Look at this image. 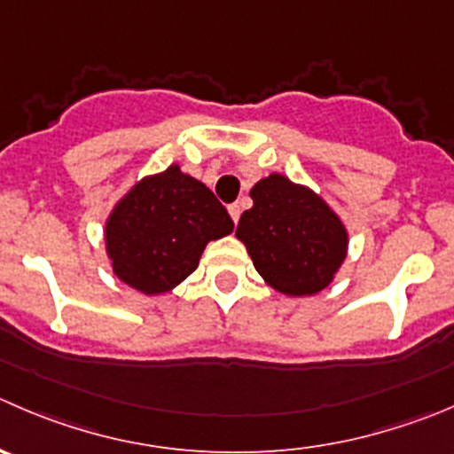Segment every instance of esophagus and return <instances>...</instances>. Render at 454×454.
Returning <instances> with one entry per match:
<instances>
[{"label": "esophagus", "mask_w": 454, "mask_h": 454, "mask_svg": "<svg viewBox=\"0 0 454 454\" xmlns=\"http://www.w3.org/2000/svg\"><path fill=\"white\" fill-rule=\"evenodd\" d=\"M228 213H231V217H232V222H239V215H241V206L239 204H231L228 206Z\"/></svg>", "instance_id": "34e87169"}]
</instances>
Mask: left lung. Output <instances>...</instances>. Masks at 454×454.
<instances>
[{
	"label": "left lung",
	"mask_w": 454,
	"mask_h": 454,
	"mask_svg": "<svg viewBox=\"0 0 454 454\" xmlns=\"http://www.w3.org/2000/svg\"><path fill=\"white\" fill-rule=\"evenodd\" d=\"M253 208L241 215L237 237L259 275L293 297L330 284L346 257V231L317 195L281 175L254 184Z\"/></svg>",
	"instance_id": "obj_1"
}]
</instances>
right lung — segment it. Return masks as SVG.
<instances>
[{
    "instance_id": "add662e5",
    "label": "right lung",
    "mask_w": 454,
    "mask_h": 454,
    "mask_svg": "<svg viewBox=\"0 0 454 454\" xmlns=\"http://www.w3.org/2000/svg\"><path fill=\"white\" fill-rule=\"evenodd\" d=\"M232 228L231 215L213 191L170 166L137 184L110 215L108 257L121 281L160 294L186 279L206 244Z\"/></svg>"
}]
</instances>
